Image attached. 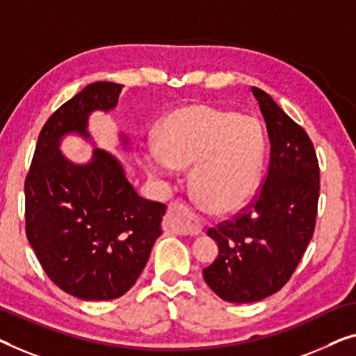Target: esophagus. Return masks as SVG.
Listing matches in <instances>:
<instances>
[{
    "mask_svg": "<svg viewBox=\"0 0 356 356\" xmlns=\"http://www.w3.org/2000/svg\"><path fill=\"white\" fill-rule=\"evenodd\" d=\"M164 229L177 233V235H195L198 232L195 212L184 201H174L169 204L168 216L164 219Z\"/></svg>",
    "mask_w": 356,
    "mask_h": 356,
    "instance_id": "34e87169",
    "label": "esophagus"
}]
</instances>
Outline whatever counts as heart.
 Masks as SVG:
<instances>
[{
  "instance_id": "heart-1",
  "label": "heart",
  "mask_w": 356,
  "mask_h": 356,
  "mask_svg": "<svg viewBox=\"0 0 356 356\" xmlns=\"http://www.w3.org/2000/svg\"><path fill=\"white\" fill-rule=\"evenodd\" d=\"M262 155V136L254 121L195 104L166 116L158 145L147 148L144 161L161 176L193 164L195 195L209 211L229 214L256 195Z\"/></svg>"
}]
</instances>
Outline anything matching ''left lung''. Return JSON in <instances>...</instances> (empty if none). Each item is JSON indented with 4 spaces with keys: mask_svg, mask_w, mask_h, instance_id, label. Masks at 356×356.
I'll return each instance as SVG.
<instances>
[{
    "mask_svg": "<svg viewBox=\"0 0 356 356\" xmlns=\"http://www.w3.org/2000/svg\"><path fill=\"white\" fill-rule=\"evenodd\" d=\"M270 140V163L252 203L208 235L219 256L203 270L214 293L233 304L272 296L288 283L314 236L320 166L310 137L270 95L252 88Z\"/></svg>",
    "mask_w": 356,
    "mask_h": 356,
    "instance_id": "obj_1",
    "label": "left lung"
}]
</instances>
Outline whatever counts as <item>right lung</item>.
Returning a JSON list of instances; mask_svg holds the SVG:
<instances>
[{
	"instance_id": "obj_1",
	"label": "right lung",
	"mask_w": 356,
	"mask_h": 356,
	"mask_svg": "<svg viewBox=\"0 0 356 356\" xmlns=\"http://www.w3.org/2000/svg\"><path fill=\"white\" fill-rule=\"evenodd\" d=\"M121 88L88 84L57 108L42 126L25 179L30 246L52 283L81 300L126 294L163 233L166 206L137 195L113 155L94 148L91 161L75 164L59 150L68 132L89 139V113L115 108Z\"/></svg>"
}]
</instances>
